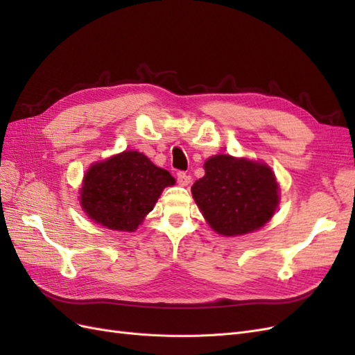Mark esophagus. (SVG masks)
<instances>
[{
    "label": "esophagus",
    "instance_id": "34e87169",
    "mask_svg": "<svg viewBox=\"0 0 355 355\" xmlns=\"http://www.w3.org/2000/svg\"><path fill=\"white\" fill-rule=\"evenodd\" d=\"M176 178H178V184L182 185V187H187V185L191 184V176L187 175L185 171H178Z\"/></svg>",
    "mask_w": 355,
    "mask_h": 355
}]
</instances>
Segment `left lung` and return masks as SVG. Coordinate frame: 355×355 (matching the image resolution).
I'll return each mask as SVG.
<instances>
[{"instance_id": "1", "label": "left lung", "mask_w": 355, "mask_h": 355, "mask_svg": "<svg viewBox=\"0 0 355 355\" xmlns=\"http://www.w3.org/2000/svg\"><path fill=\"white\" fill-rule=\"evenodd\" d=\"M206 175L192 185V197L210 227L222 235L252 232L272 218L278 185L271 168L250 159L214 155Z\"/></svg>"}]
</instances>
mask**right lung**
I'll use <instances>...</instances> for the list:
<instances>
[{
    "instance_id": "add662e5",
    "label": "right lung",
    "mask_w": 355,
    "mask_h": 355,
    "mask_svg": "<svg viewBox=\"0 0 355 355\" xmlns=\"http://www.w3.org/2000/svg\"><path fill=\"white\" fill-rule=\"evenodd\" d=\"M173 184L168 171L142 153L124 151L89 168L80 191L81 206L96 223L135 231L163 189Z\"/></svg>"
}]
</instances>
